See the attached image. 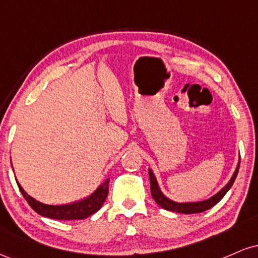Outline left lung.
<instances>
[{
	"label": "left lung",
	"instance_id": "obj_1",
	"mask_svg": "<svg viewBox=\"0 0 258 258\" xmlns=\"http://www.w3.org/2000/svg\"><path fill=\"white\" fill-rule=\"evenodd\" d=\"M239 166H240V161H239L238 166L235 168V172L233 173L232 178L229 182L227 183L223 188L218 191L217 194H215L214 197H211L210 199H206L204 201H197V203H176V201L168 199L167 197H165L162 194V191L160 190L158 180L156 177L154 176L153 171L149 168V178H150V190H152V197L153 199L156 201V204L162 207V209L167 210V211L172 212H178V214H184V215H190V214H200V212L206 211V210L214 207L216 204L220 203V200L224 195L227 194V191L232 188L234 180H235L236 176L239 172Z\"/></svg>",
	"mask_w": 258,
	"mask_h": 258
}]
</instances>
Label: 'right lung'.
Listing matches in <instances>:
<instances>
[{
	"label": "right lung",
	"instance_id": "1",
	"mask_svg": "<svg viewBox=\"0 0 258 258\" xmlns=\"http://www.w3.org/2000/svg\"><path fill=\"white\" fill-rule=\"evenodd\" d=\"M17 184L19 186V190L22 191L23 197L28 201L29 205L34 209V211H36L38 215L43 216V217L53 218V220H85L98 211L104 204L109 193V179H106L94 190L93 194H91L86 199L73 204H67V205L55 206L46 205V204L35 200L30 195L26 194V191L19 183L17 182Z\"/></svg>",
	"mask_w": 258,
	"mask_h": 258
}]
</instances>
